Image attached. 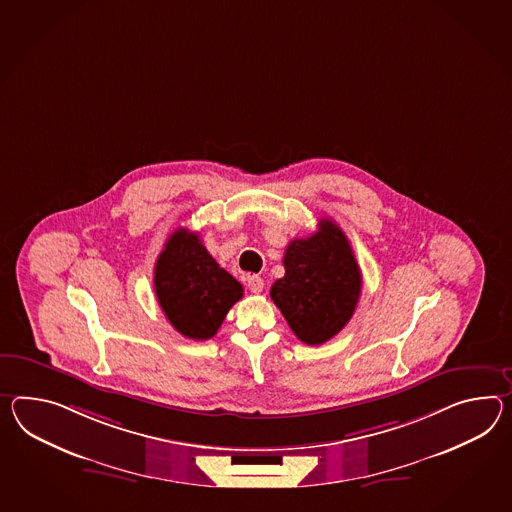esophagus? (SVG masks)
<instances>
[{
  "mask_svg": "<svg viewBox=\"0 0 512 512\" xmlns=\"http://www.w3.org/2000/svg\"><path fill=\"white\" fill-rule=\"evenodd\" d=\"M248 287H250L253 294H261L264 281H262L259 275H248Z\"/></svg>",
  "mask_w": 512,
  "mask_h": 512,
  "instance_id": "34e87169",
  "label": "esophagus"
}]
</instances>
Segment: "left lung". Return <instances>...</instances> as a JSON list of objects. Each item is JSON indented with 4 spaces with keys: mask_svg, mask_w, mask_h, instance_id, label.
I'll return each instance as SVG.
<instances>
[{
    "mask_svg": "<svg viewBox=\"0 0 512 512\" xmlns=\"http://www.w3.org/2000/svg\"><path fill=\"white\" fill-rule=\"evenodd\" d=\"M283 264L285 275L270 298L301 342L320 346L348 324L361 296V268L349 240L324 218L311 237L288 244Z\"/></svg>",
    "mask_w": 512,
    "mask_h": 512,
    "instance_id": "8db88e82",
    "label": "left lung"
}]
</instances>
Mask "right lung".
Segmentation results:
<instances>
[{
    "label": "right lung",
    "mask_w": 512,
    "mask_h": 512,
    "mask_svg": "<svg viewBox=\"0 0 512 512\" xmlns=\"http://www.w3.org/2000/svg\"><path fill=\"white\" fill-rule=\"evenodd\" d=\"M155 294L168 322L183 337H214L244 288L214 261L198 233L179 227L155 262Z\"/></svg>",
    "instance_id": "add662e5"
}]
</instances>
